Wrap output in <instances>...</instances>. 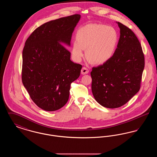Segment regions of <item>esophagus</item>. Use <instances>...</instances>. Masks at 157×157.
Instances as JSON below:
<instances>
[{"mask_svg": "<svg viewBox=\"0 0 157 157\" xmlns=\"http://www.w3.org/2000/svg\"><path fill=\"white\" fill-rule=\"evenodd\" d=\"M88 72H89V70L86 67H82V69H81V74L82 75L87 74H88Z\"/></svg>", "mask_w": 157, "mask_h": 157, "instance_id": "obj_1", "label": "esophagus"}]
</instances>
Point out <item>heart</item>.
<instances>
[{
  "mask_svg": "<svg viewBox=\"0 0 157 157\" xmlns=\"http://www.w3.org/2000/svg\"><path fill=\"white\" fill-rule=\"evenodd\" d=\"M76 41L71 53L76 61H80L85 55L87 59L96 65L107 62L113 55L118 44V34L110 26L90 23L79 28L76 32Z\"/></svg>",
  "mask_w": 157,
  "mask_h": 157,
  "instance_id": "obj_1",
  "label": "heart"
}]
</instances>
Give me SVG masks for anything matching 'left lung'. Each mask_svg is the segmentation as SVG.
<instances>
[{
    "mask_svg": "<svg viewBox=\"0 0 157 157\" xmlns=\"http://www.w3.org/2000/svg\"><path fill=\"white\" fill-rule=\"evenodd\" d=\"M116 23L120 36L113 55L90 72L94 98L108 108L122 106L139 91L145 65L142 47L134 33Z\"/></svg>",
    "mask_w": 157,
    "mask_h": 157,
    "instance_id": "obj_1",
    "label": "left lung"
}]
</instances>
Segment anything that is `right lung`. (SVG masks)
<instances>
[{
  "instance_id": "right-lung-1",
  "label": "right lung",
  "mask_w": 157,
  "mask_h": 157,
  "mask_svg": "<svg viewBox=\"0 0 157 157\" xmlns=\"http://www.w3.org/2000/svg\"><path fill=\"white\" fill-rule=\"evenodd\" d=\"M81 15L45 23L34 30L22 52V79L32 101L46 111L67 103L71 83L80 76L82 65L71 60L72 35Z\"/></svg>"
}]
</instances>
